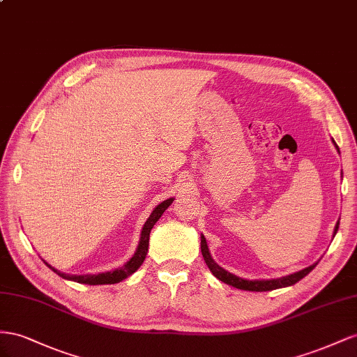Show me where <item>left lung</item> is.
<instances>
[{"label": "left lung", "mask_w": 357, "mask_h": 357, "mask_svg": "<svg viewBox=\"0 0 357 357\" xmlns=\"http://www.w3.org/2000/svg\"><path fill=\"white\" fill-rule=\"evenodd\" d=\"M335 148L338 149L340 152V148L338 145L335 144V140L332 139ZM341 178H342V173H341ZM338 227H340V221L335 224V229H333V238L335 235H337L338 231ZM200 248H202V256L203 259H205L206 264L209 271L215 275V277L222 281L229 284V286L231 287H236V289H241V290H248V291H269V290H275V289H282V287H289V286H293V284H296L298 281H301L303 277H307V275L317 266V263H312L311 266L305 268L299 272H294V273H290V275H286V277H281V278H272V280H245V278H241V277H236L235 273H231L226 269H222L220 264L212 259L211 256V251L208 248V242H206V238L200 235Z\"/></svg>", "instance_id": "1"}]
</instances>
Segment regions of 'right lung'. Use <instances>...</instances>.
I'll list each match as a JSON object with an SVG mask.
<instances>
[{
	"label": "right lung",
	"mask_w": 357,
	"mask_h": 357,
	"mask_svg": "<svg viewBox=\"0 0 357 357\" xmlns=\"http://www.w3.org/2000/svg\"><path fill=\"white\" fill-rule=\"evenodd\" d=\"M173 200H175V197H170L165 202H161L160 205H157L154 208V211L151 212V215L145 221L144 227H142L140 239H139V243H137V248H136L135 254L124 264H122V266H119L114 271H107V272H101V273H86V275H70V273L59 272L54 266H50V264L46 260H43V261L46 263L47 268H50L55 273H58L61 278L68 280V281H75V282H80V284H89V286L116 284L122 280H126V278L130 277L131 273H135L142 266V263H144L146 254H148V247H149V233H151L152 227H154V224L162 215V212H165L172 205Z\"/></svg>",
	"instance_id": "add662e5"
}]
</instances>
